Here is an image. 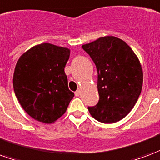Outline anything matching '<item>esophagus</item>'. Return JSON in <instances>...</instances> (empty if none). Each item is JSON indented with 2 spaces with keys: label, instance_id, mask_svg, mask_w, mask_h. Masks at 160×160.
<instances>
[{
  "label": "esophagus",
  "instance_id": "esophagus-1",
  "mask_svg": "<svg viewBox=\"0 0 160 160\" xmlns=\"http://www.w3.org/2000/svg\"><path fill=\"white\" fill-rule=\"evenodd\" d=\"M74 94H75V96H76V97H79V96L80 95V89L77 90L76 92H74Z\"/></svg>",
  "mask_w": 160,
  "mask_h": 160
}]
</instances>
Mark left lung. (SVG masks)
<instances>
[{
    "label": "left lung",
    "mask_w": 160,
    "mask_h": 160,
    "mask_svg": "<svg viewBox=\"0 0 160 160\" xmlns=\"http://www.w3.org/2000/svg\"><path fill=\"white\" fill-rule=\"evenodd\" d=\"M98 69L99 101L88 107L98 121L112 124L125 118L142 92L143 74L134 52L125 41L105 36L82 46Z\"/></svg>",
    "instance_id": "1"
}]
</instances>
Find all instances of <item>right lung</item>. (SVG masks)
<instances>
[{
    "label": "right lung",
    "instance_id": "right-lung-1",
    "mask_svg": "<svg viewBox=\"0 0 160 160\" xmlns=\"http://www.w3.org/2000/svg\"><path fill=\"white\" fill-rule=\"evenodd\" d=\"M69 54L66 47L42 43L27 51L18 61L14 92L24 111L37 121H56L74 98L64 72Z\"/></svg>",
    "mask_w": 160,
    "mask_h": 160
}]
</instances>
